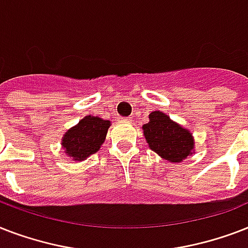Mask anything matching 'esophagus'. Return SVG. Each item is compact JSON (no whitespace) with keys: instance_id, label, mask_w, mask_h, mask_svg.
I'll use <instances>...</instances> for the list:
<instances>
[{"instance_id":"obj_1","label":"esophagus","mask_w":248,"mask_h":248,"mask_svg":"<svg viewBox=\"0 0 248 248\" xmlns=\"http://www.w3.org/2000/svg\"><path fill=\"white\" fill-rule=\"evenodd\" d=\"M122 122H130L131 121V117H122V118H120Z\"/></svg>"}]
</instances>
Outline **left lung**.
<instances>
[{
	"label": "left lung",
	"instance_id": "1",
	"mask_svg": "<svg viewBox=\"0 0 248 248\" xmlns=\"http://www.w3.org/2000/svg\"><path fill=\"white\" fill-rule=\"evenodd\" d=\"M143 131L149 148L169 162H181L194 151L190 131L159 110L149 114V122L144 124Z\"/></svg>",
	"mask_w": 248,
	"mask_h": 248
}]
</instances>
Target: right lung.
<instances>
[{"label": "right lung", "mask_w": 248, "mask_h": 248, "mask_svg": "<svg viewBox=\"0 0 248 248\" xmlns=\"http://www.w3.org/2000/svg\"><path fill=\"white\" fill-rule=\"evenodd\" d=\"M110 121L86 116L64 134L62 145L73 161H82L96 153L104 143Z\"/></svg>", "instance_id": "add662e5"}]
</instances>
